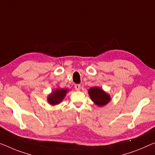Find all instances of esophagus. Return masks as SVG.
<instances>
[{"label": "esophagus", "mask_w": 155, "mask_h": 155, "mask_svg": "<svg viewBox=\"0 0 155 155\" xmlns=\"http://www.w3.org/2000/svg\"><path fill=\"white\" fill-rule=\"evenodd\" d=\"M74 87H75V90L76 91H80V89H81V85H79V84H76L75 85H74Z\"/></svg>", "instance_id": "34e87169"}]
</instances>
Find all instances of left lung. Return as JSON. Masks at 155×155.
<instances>
[{
    "mask_svg": "<svg viewBox=\"0 0 155 155\" xmlns=\"http://www.w3.org/2000/svg\"><path fill=\"white\" fill-rule=\"evenodd\" d=\"M88 94L92 101L99 107H103L109 102L110 97L107 92L99 87H93L89 89Z\"/></svg>",
    "mask_w": 155,
    "mask_h": 155,
    "instance_id": "1",
    "label": "left lung"
}]
</instances>
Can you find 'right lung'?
Segmentation results:
<instances>
[{
  "mask_svg": "<svg viewBox=\"0 0 155 155\" xmlns=\"http://www.w3.org/2000/svg\"><path fill=\"white\" fill-rule=\"evenodd\" d=\"M68 89H56L53 91L48 96L47 100L48 102L51 105H55L58 104L61 102L65 97L67 92H68Z\"/></svg>",
  "mask_w": 155,
  "mask_h": 155,
  "instance_id": "add662e5",
  "label": "right lung"
}]
</instances>
